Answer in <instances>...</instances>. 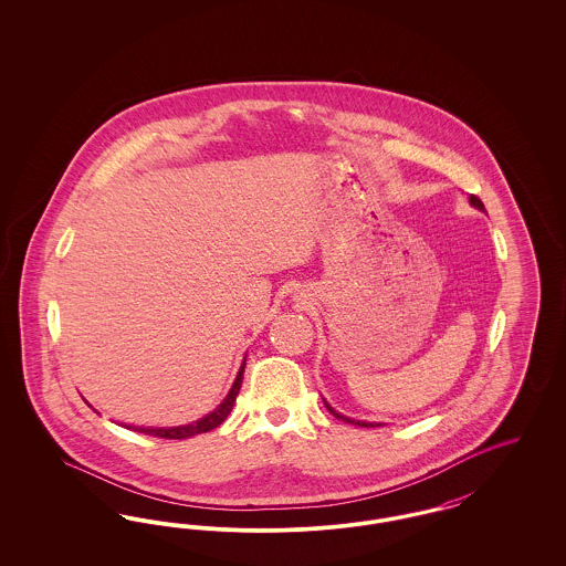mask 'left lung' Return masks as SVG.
Masks as SVG:
<instances>
[{
  "label": "left lung",
  "mask_w": 566,
  "mask_h": 566,
  "mask_svg": "<svg viewBox=\"0 0 566 566\" xmlns=\"http://www.w3.org/2000/svg\"><path fill=\"white\" fill-rule=\"evenodd\" d=\"M469 201H471V206H473V208H478V210H482V212H484V203L480 201V197L471 195V197H469ZM324 405H326V409H328L337 420H344V422H348V424H356V427H381L379 422H365V420H354V418H348V416H344V413L335 411V409H333L331 405L326 403V401H324Z\"/></svg>",
  "instance_id": "left-lung-1"
}]
</instances>
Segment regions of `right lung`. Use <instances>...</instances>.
Segmentation results:
<instances>
[{
  "mask_svg": "<svg viewBox=\"0 0 566 566\" xmlns=\"http://www.w3.org/2000/svg\"><path fill=\"white\" fill-rule=\"evenodd\" d=\"M243 367H245V358L242 360V367L238 371V377L229 390V395L222 399V403L216 407L214 411H210L208 416L190 422V424H182V427H129V424H123L125 429H134L137 432H144V434H153V437H163V439H189L192 434H199V432H208L220 427L224 422V418L231 413L233 403L238 399V392L242 388L243 379Z\"/></svg>",
  "mask_w": 566,
  "mask_h": 566,
  "instance_id": "obj_1",
  "label": "right lung"
}]
</instances>
